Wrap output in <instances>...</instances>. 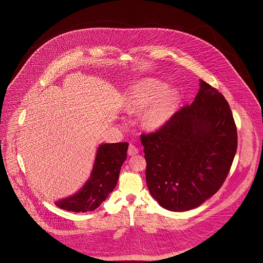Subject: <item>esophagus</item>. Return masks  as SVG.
Here are the masks:
<instances>
[{"mask_svg":"<svg viewBox=\"0 0 263 263\" xmlns=\"http://www.w3.org/2000/svg\"><path fill=\"white\" fill-rule=\"evenodd\" d=\"M138 153H139V150H138L137 147L130 144L129 148H128V155L129 156H134V155H137Z\"/></svg>","mask_w":263,"mask_h":263,"instance_id":"esophagus-1","label":"esophagus"}]
</instances>
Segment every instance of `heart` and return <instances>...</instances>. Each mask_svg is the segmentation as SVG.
<instances>
[{
    "mask_svg": "<svg viewBox=\"0 0 263 263\" xmlns=\"http://www.w3.org/2000/svg\"><path fill=\"white\" fill-rule=\"evenodd\" d=\"M177 102V95L167 90V86L161 81L146 79L137 83L129 91L126 109L130 113L145 111L143 124L148 128H159L173 115Z\"/></svg>",
    "mask_w": 263,
    "mask_h": 263,
    "instance_id": "heart-1",
    "label": "heart"
}]
</instances>
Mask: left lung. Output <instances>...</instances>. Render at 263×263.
Instances as JSON below:
<instances>
[{
	"instance_id": "obj_1",
	"label": "left lung",
	"mask_w": 263,
	"mask_h": 263,
	"mask_svg": "<svg viewBox=\"0 0 263 263\" xmlns=\"http://www.w3.org/2000/svg\"><path fill=\"white\" fill-rule=\"evenodd\" d=\"M151 195L166 210L200 206L223 185L238 147V133L224 96L206 82L190 105L156 132L143 133Z\"/></svg>"
}]
</instances>
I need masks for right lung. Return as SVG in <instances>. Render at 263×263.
<instances>
[{
	"instance_id": "1",
	"label": "right lung",
	"mask_w": 263,
	"mask_h": 263,
	"mask_svg": "<svg viewBox=\"0 0 263 263\" xmlns=\"http://www.w3.org/2000/svg\"><path fill=\"white\" fill-rule=\"evenodd\" d=\"M127 150L128 143L126 142L101 144L86 184L73 196L57 201L55 205L66 211L76 213L96 210L116 186Z\"/></svg>"
}]
</instances>
